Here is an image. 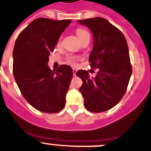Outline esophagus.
<instances>
[{
	"instance_id": "1",
	"label": "esophagus",
	"mask_w": 151,
	"mask_h": 151,
	"mask_svg": "<svg viewBox=\"0 0 151 151\" xmlns=\"http://www.w3.org/2000/svg\"><path fill=\"white\" fill-rule=\"evenodd\" d=\"M73 70H73V72H74V73H73V74H74V76L75 77L76 73H77V70H76V69H73Z\"/></svg>"
}]
</instances>
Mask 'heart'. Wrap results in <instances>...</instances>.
Instances as JSON below:
<instances>
[{
  "instance_id": "obj_1",
  "label": "heart",
  "mask_w": 151,
  "mask_h": 151,
  "mask_svg": "<svg viewBox=\"0 0 151 151\" xmlns=\"http://www.w3.org/2000/svg\"><path fill=\"white\" fill-rule=\"evenodd\" d=\"M76 34H77V37H78L80 40H81L86 35H89L88 32H86V30L83 29V28H77V30H76ZM77 59H78V57L71 55H67L65 58L66 62L68 64H69V65H76V61Z\"/></svg>"
}]
</instances>
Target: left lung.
Here are the masks:
<instances>
[{
	"label": "left lung",
	"mask_w": 151,
	"mask_h": 151,
	"mask_svg": "<svg viewBox=\"0 0 151 151\" xmlns=\"http://www.w3.org/2000/svg\"><path fill=\"white\" fill-rule=\"evenodd\" d=\"M78 22L86 25L93 35L89 62L92 68H99L92 80L86 70L76 73L83 81L80 91L88 111L104 112L119 102L128 87L132 68L127 42L123 34L104 18L95 17Z\"/></svg>",
	"instance_id": "left-lung-1"
}]
</instances>
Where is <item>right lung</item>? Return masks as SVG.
<instances>
[{
  "mask_svg": "<svg viewBox=\"0 0 151 151\" xmlns=\"http://www.w3.org/2000/svg\"><path fill=\"white\" fill-rule=\"evenodd\" d=\"M71 20L38 18L19 35L15 43L13 72L20 92L35 109L54 114L63 109L72 79L70 66L48 67L49 55Z\"/></svg>",
  "mask_w": 151,
  "mask_h": 151,
  "instance_id": "obj_1",
  "label": "right lung"
}]
</instances>
